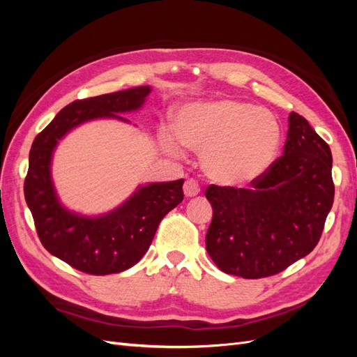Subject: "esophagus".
Returning <instances> with one entry per match:
<instances>
[{
  "label": "esophagus",
  "instance_id": "1",
  "mask_svg": "<svg viewBox=\"0 0 357 357\" xmlns=\"http://www.w3.org/2000/svg\"><path fill=\"white\" fill-rule=\"evenodd\" d=\"M183 189H185V195L186 197H197L198 193L201 192L199 183L195 178H188L185 181V186H183Z\"/></svg>",
  "mask_w": 357,
  "mask_h": 357
}]
</instances>
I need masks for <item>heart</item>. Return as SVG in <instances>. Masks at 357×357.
<instances>
[{
  "label": "heart",
  "mask_w": 357,
  "mask_h": 357,
  "mask_svg": "<svg viewBox=\"0 0 357 357\" xmlns=\"http://www.w3.org/2000/svg\"><path fill=\"white\" fill-rule=\"evenodd\" d=\"M160 139L171 153L181 143L204 150L202 164L222 183H245L273 164L282 142L275 116L261 107L236 100H215L186 105L177 114V131L162 128Z\"/></svg>",
  "instance_id": "heart-1"
}]
</instances>
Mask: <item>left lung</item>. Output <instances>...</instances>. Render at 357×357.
Instances as JSON below:
<instances>
[{
  "mask_svg": "<svg viewBox=\"0 0 357 357\" xmlns=\"http://www.w3.org/2000/svg\"><path fill=\"white\" fill-rule=\"evenodd\" d=\"M250 186L207 188L213 220L205 245L223 273L264 278L284 271L320 240L335 195L328 143L291 112L283 155Z\"/></svg>",
  "mask_w": 357,
  "mask_h": 357,
  "instance_id": "8db88e82",
  "label": "left lung"
}]
</instances>
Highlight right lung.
I'll return each mask as SVG.
<instances>
[{"mask_svg": "<svg viewBox=\"0 0 357 357\" xmlns=\"http://www.w3.org/2000/svg\"><path fill=\"white\" fill-rule=\"evenodd\" d=\"M149 92V86H142L74 101L32 143L24 193L37 235L49 253L82 273L107 275L134 266L149 250L160 220L185 197L183 178L152 183L114 211L91 219L63 208L53 190L50 160L58 139L91 119H123L114 113L139 109Z\"/></svg>", "mask_w": 357, "mask_h": 357, "instance_id": "add662e5", "label": "right lung"}]
</instances>
